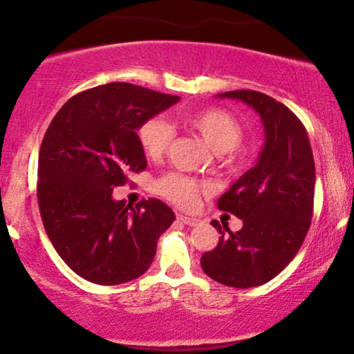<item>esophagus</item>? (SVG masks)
I'll return each instance as SVG.
<instances>
[{
    "instance_id": "34e87169",
    "label": "esophagus",
    "mask_w": 354,
    "mask_h": 354,
    "mask_svg": "<svg viewBox=\"0 0 354 354\" xmlns=\"http://www.w3.org/2000/svg\"><path fill=\"white\" fill-rule=\"evenodd\" d=\"M178 221H181L183 225H188V226H194L198 223L196 218L193 216H186V214H178Z\"/></svg>"
}]
</instances>
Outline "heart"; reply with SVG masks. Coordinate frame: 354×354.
Masks as SVG:
<instances>
[{
    "mask_svg": "<svg viewBox=\"0 0 354 354\" xmlns=\"http://www.w3.org/2000/svg\"><path fill=\"white\" fill-rule=\"evenodd\" d=\"M185 124L196 131L214 153L225 161L236 158L238 146L243 141V126L233 115L218 108L201 109L185 118ZM173 131L161 118L145 121L138 129V141L149 158H161L171 143ZM154 189L174 205L189 208L198 200L201 186L193 178L180 173H168L154 183Z\"/></svg>",
    "mask_w": 354,
    "mask_h": 354,
    "instance_id": "heart-1",
    "label": "heart"
}]
</instances>
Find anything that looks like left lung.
Returning a JSON list of instances; mask_svg holds the SVG:
<instances>
[{
  "instance_id": "obj_1",
  "label": "left lung",
  "mask_w": 354,
  "mask_h": 354,
  "mask_svg": "<svg viewBox=\"0 0 354 354\" xmlns=\"http://www.w3.org/2000/svg\"><path fill=\"white\" fill-rule=\"evenodd\" d=\"M218 98L253 108L266 141L258 163L218 200V208L241 219L243 228L233 233L213 219L221 238L201 256V268L226 286L253 288L281 273L306 238L315 203V160L306 128L283 103L253 89L226 91Z\"/></svg>"
}]
</instances>
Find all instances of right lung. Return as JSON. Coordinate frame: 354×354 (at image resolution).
<instances>
[{"mask_svg":"<svg viewBox=\"0 0 354 354\" xmlns=\"http://www.w3.org/2000/svg\"><path fill=\"white\" fill-rule=\"evenodd\" d=\"M178 101L108 83L73 96L48 126L38 160L39 213L55 250L81 278L111 286L151 266L173 209L156 198L126 205L113 189L146 168L140 126Z\"/></svg>","mask_w":354,"mask_h":354,"instance_id":"1","label":"right lung"}]
</instances>
